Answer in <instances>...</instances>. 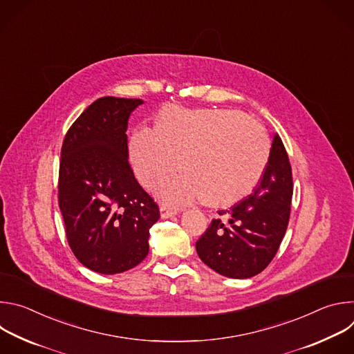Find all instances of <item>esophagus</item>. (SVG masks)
Returning a JSON list of instances; mask_svg holds the SVG:
<instances>
[{
	"mask_svg": "<svg viewBox=\"0 0 354 354\" xmlns=\"http://www.w3.org/2000/svg\"><path fill=\"white\" fill-rule=\"evenodd\" d=\"M160 213H161V217L162 218H169V217H174L178 214V210L176 209H169L167 206H161L160 207Z\"/></svg>",
	"mask_w": 354,
	"mask_h": 354,
	"instance_id": "esophagus-1",
	"label": "esophagus"
}]
</instances>
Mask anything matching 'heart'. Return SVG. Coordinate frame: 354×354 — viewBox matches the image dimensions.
<instances>
[{
  "label": "heart",
  "instance_id": "obj_1",
  "mask_svg": "<svg viewBox=\"0 0 354 354\" xmlns=\"http://www.w3.org/2000/svg\"><path fill=\"white\" fill-rule=\"evenodd\" d=\"M269 156L265 127L231 109L168 108L156 131L140 129L130 140L134 172L147 189L161 186L180 162L185 175L160 192L169 206L235 203L257 186Z\"/></svg>",
  "mask_w": 354,
  "mask_h": 354
}]
</instances>
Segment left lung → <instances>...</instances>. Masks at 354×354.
<instances>
[{"label":"left lung","instance_id":"left-lung-1","mask_svg":"<svg viewBox=\"0 0 354 354\" xmlns=\"http://www.w3.org/2000/svg\"><path fill=\"white\" fill-rule=\"evenodd\" d=\"M292 197L287 151L274 136L269 162L254 193L220 210L196 242L198 258L231 279H249L268 268L286 234Z\"/></svg>","mask_w":354,"mask_h":354}]
</instances>
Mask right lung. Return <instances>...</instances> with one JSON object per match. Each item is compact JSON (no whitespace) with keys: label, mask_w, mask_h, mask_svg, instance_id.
<instances>
[{"label":"right lung","mask_w":354,"mask_h":354,"mask_svg":"<svg viewBox=\"0 0 354 354\" xmlns=\"http://www.w3.org/2000/svg\"><path fill=\"white\" fill-rule=\"evenodd\" d=\"M141 99L104 96L68 129L59 172V207L68 245L88 269L116 274L148 255L156 201L129 164L127 122Z\"/></svg>","instance_id":"right-lung-1"}]
</instances>
